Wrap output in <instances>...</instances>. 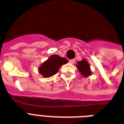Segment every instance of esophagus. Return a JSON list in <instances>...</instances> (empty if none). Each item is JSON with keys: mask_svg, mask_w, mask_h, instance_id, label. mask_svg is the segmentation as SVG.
Returning <instances> with one entry per match:
<instances>
[{"mask_svg": "<svg viewBox=\"0 0 124 124\" xmlns=\"http://www.w3.org/2000/svg\"><path fill=\"white\" fill-rule=\"evenodd\" d=\"M76 60L74 59H70L69 60V63H70L71 64H74V63H75Z\"/></svg>", "mask_w": 124, "mask_h": 124, "instance_id": "1", "label": "esophagus"}]
</instances>
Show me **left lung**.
<instances>
[{
    "mask_svg": "<svg viewBox=\"0 0 124 124\" xmlns=\"http://www.w3.org/2000/svg\"><path fill=\"white\" fill-rule=\"evenodd\" d=\"M77 65L78 69L79 70V71L83 76L87 77L89 75H91V69H90L89 63H87V61L83 59L82 61H79Z\"/></svg>",
    "mask_w": 124,
    "mask_h": 124,
    "instance_id": "8db88e82",
    "label": "left lung"
}]
</instances>
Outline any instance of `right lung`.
Here are the masks:
<instances>
[{"label":"right lung","instance_id":"1","mask_svg":"<svg viewBox=\"0 0 124 124\" xmlns=\"http://www.w3.org/2000/svg\"><path fill=\"white\" fill-rule=\"evenodd\" d=\"M68 60L65 57L52 55L39 67V73L45 78L52 76L58 72L61 65L66 64Z\"/></svg>","mask_w":124,"mask_h":124}]
</instances>
